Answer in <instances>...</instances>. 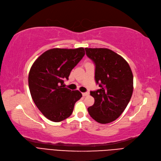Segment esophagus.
Masks as SVG:
<instances>
[{
  "mask_svg": "<svg viewBox=\"0 0 161 161\" xmlns=\"http://www.w3.org/2000/svg\"><path fill=\"white\" fill-rule=\"evenodd\" d=\"M82 96L85 97V96H87V95H89V92L87 91V92H82Z\"/></svg>",
  "mask_w": 161,
  "mask_h": 161,
  "instance_id": "34e87169",
  "label": "esophagus"
}]
</instances>
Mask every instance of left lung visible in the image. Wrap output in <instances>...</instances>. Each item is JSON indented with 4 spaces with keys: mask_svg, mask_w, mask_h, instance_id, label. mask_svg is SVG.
<instances>
[{
    "mask_svg": "<svg viewBox=\"0 0 161 161\" xmlns=\"http://www.w3.org/2000/svg\"><path fill=\"white\" fill-rule=\"evenodd\" d=\"M95 64V80L101 87L91 91L95 103L88 108L91 117L101 124L111 123L126 108L133 92V75L129 64L111 50L85 48Z\"/></svg>",
    "mask_w": 161,
    "mask_h": 161,
    "instance_id": "left-lung-1",
    "label": "left lung"
}]
</instances>
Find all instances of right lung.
<instances>
[{
  "label": "right lung",
  "mask_w": 161,
  "mask_h": 161,
  "mask_svg": "<svg viewBox=\"0 0 161 161\" xmlns=\"http://www.w3.org/2000/svg\"><path fill=\"white\" fill-rule=\"evenodd\" d=\"M82 47L48 50L32 65L29 86L37 108L48 119L60 122L73 113L75 103L82 97L79 91L65 87L70 71L85 56Z\"/></svg>",
  "instance_id": "right-lung-1"
}]
</instances>
